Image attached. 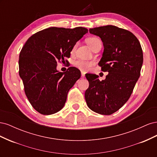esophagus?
I'll use <instances>...</instances> for the list:
<instances>
[{
  "label": "esophagus",
  "instance_id": "esophagus-1",
  "mask_svg": "<svg viewBox=\"0 0 157 157\" xmlns=\"http://www.w3.org/2000/svg\"><path fill=\"white\" fill-rule=\"evenodd\" d=\"M84 76H85V73L82 71V72H81V77H84Z\"/></svg>",
  "mask_w": 157,
  "mask_h": 157
}]
</instances>
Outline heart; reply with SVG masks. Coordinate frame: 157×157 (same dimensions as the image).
Returning <instances> with one entry per match:
<instances>
[{
    "label": "heart",
    "instance_id": "b5f03b06",
    "mask_svg": "<svg viewBox=\"0 0 157 157\" xmlns=\"http://www.w3.org/2000/svg\"><path fill=\"white\" fill-rule=\"evenodd\" d=\"M87 44L91 47L92 49L99 43H101V40L97 37H90L86 40ZM76 67L80 69V70L86 71H88L92 65H94V62L92 61L87 60H78L75 63Z\"/></svg>",
    "mask_w": 157,
    "mask_h": 157
}]
</instances>
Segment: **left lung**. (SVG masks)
<instances>
[{
    "label": "left lung",
    "instance_id": "left-lung-1",
    "mask_svg": "<svg viewBox=\"0 0 157 157\" xmlns=\"http://www.w3.org/2000/svg\"><path fill=\"white\" fill-rule=\"evenodd\" d=\"M89 31L100 37L103 42L104 50L98 65L108 75L101 81L98 75H85L89 82L85 99L92 111L109 115L130 98L140 76L143 51L138 39L129 31L106 25L90 29Z\"/></svg>",
    "mask_w": 157,
    "mask_h": 157
}]
</instances>
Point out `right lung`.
<instances>
[{
	"instance_id": "1",
	"label": "right lung",
	"mask_w": 157,
	"mask_h": 157,
	"mask_svg": "<svg viewBox=\"0 0 157 157\" xmlns=\"http://www.w3.org/2000/svg\"><path fill=\"white\" fill-rule=\"evenodd\" d=\"M88 31L82 27H52L33 35L23 46L19 75L28 100L42 115L59 111L65 105L69 90L80 78V70L75 67L59 72L57 62H64L69 58L77 42Z\"/></svg>"
}]
</instances>
